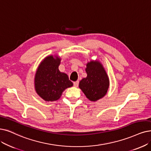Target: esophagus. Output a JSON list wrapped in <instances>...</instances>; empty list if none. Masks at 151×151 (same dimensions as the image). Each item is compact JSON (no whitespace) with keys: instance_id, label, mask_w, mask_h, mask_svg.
<instances>
[{"instance_id":"1","label":"esophagus","mask_w":151,"mask_h":151,"mask_svg":"<svg viewBox=\"0 0 151 151\" xmlns=\"http://www.w3.org/2000/svg\"><path fill=\"white\" fill-rule=\"evenodd\" d=\"M79 81L74 82V86L76 87H77L78 86H79Z\"/></svg>"}]
</instances>
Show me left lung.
<instances>
[{
  "mask_svg": "<svg viewBox=\"0 0 151 151\" xmlns=\"http://www.w3.org/2000/svg\"><path fill=\"white\" fill-rule=\"evenodd\" d=\"M87 76L79 82V88L90 101H95L103 98L109 87V78L99 61H91L87 64Z\"/></svg>",
  "mask_w": 151,
  "mask_h": 151,
  "instance_id": "obj_1",
  "label": "left lung"
}]
</instances>
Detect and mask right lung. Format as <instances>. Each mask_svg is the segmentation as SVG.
Listing matches in <instances>:
<instances>
[{"label":"right lung","mask_w":151,"mask_h":151,"mask_svg":"<svg viewBox=\"0 0 151 151\" xmlns=\"http://www.w3.org/2000/svg\"><path fill=\"white\" fill-rule=\"evenodd\" d=\"M60 63V58L48 56L40 63L35 74L36 92L46 101L58 100L65 89L73 86L68 76L59 71Z\"/></svg>","instance_id":"add662e5"}]
</instances>
